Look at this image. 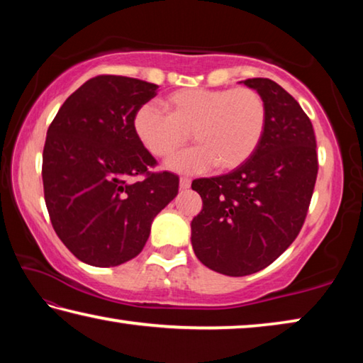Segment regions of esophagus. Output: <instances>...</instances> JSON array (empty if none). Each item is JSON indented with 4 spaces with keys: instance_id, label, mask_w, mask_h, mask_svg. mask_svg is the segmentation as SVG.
I'll use <instances>...</instances> for the list:
<instances>
[{
    "instance_id": "obj_1",
    "label": "esophagus",
    "mask_w": 363,
    "mask_h": 363,
    "mask_svg": "<svg viewBox=\"0 0 363 363\" xmlns=\"http://www.w3.org/2000/svg\"><path fill=\"white\" fill-rule=\"evenodd\" d=\"M190 184H192V181H190L189 177H181V179H179V189L181 190H187L190 187Z\"/></svg>"
}]
</instances>
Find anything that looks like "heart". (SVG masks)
I'll return each instance as SVG.
<instances>
[{"label": "heart", "instance_id": "b5f03b06", "mask_svg": "<svg viewBox=\"0 0 363 363\" xmlns=\"http://www.w3.org/2000/svg\"><path fill=\"white\" fill-rule=\"evenodd\" d=\"M162 107L167 115L150 104L139 107L133 130L140 145L155 158L173 155L187 144L190 134L195 147L164 163L167 169L179 174L242 167L266 130V102L250 88L177 89L164 97Z\"/></svg>", "mask_w": 363, "mask_h": 363}]
</instances>
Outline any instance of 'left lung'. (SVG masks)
Here are the masks:
<instances>
[{"label": "left lung", "instance_id": "8db88e82", "mask_svg": "<svg viewBox=\"0 0 363 363\" xmlns=\"http://www.w3.org/2000/svg\"><path fill=\"white\" fill-rule=\"evenodd\" d=\"M266 102L257 149L229 174L192 182L203 208L190 223L199 259L214 272H259L290 247L304 224L317 179L315 134L298 101L272 79L240 82Z\"/></svg>", "mask_w": 363, "mask_h": 363}]
</instances>
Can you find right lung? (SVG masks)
<instances>
[{
  "label": "right lung",
  "instance_id": "1",
  "mask_svg": "<svg viewBox=\"0 0 363 363\" xmlns=\"http://www.w3.org/2000/svg\"><path fill=\"white\" fill-rule=\"evenodd\" d=\"M144 79L91 78L59 108L43 150V187L60 240L79 261L113 267L143 251L157 214L177 195L171 173L144 174L155 164L136 138L138 108L157 96Z\"/></svg>",
  "mask_w": 363,
  "mask_h": 363
}]
</instances>
